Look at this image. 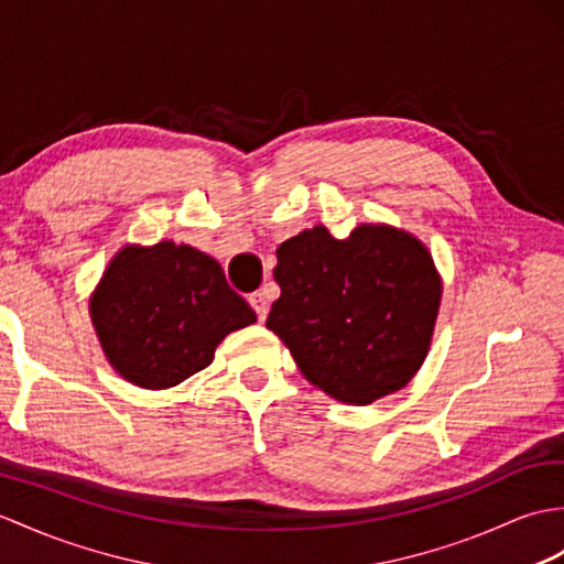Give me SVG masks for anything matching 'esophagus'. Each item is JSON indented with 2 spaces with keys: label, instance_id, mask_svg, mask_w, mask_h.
I'll return each instance as SVG.
<instances>
[{
  "label": "esophagus",
  "instance_id": "esophagus-1",
  "mask_svg": "<svg viewBox=\"0 0 564 564\" xmlns=\"http://www.w3.org/2000/svg\"><path fill=\"white\" fill-rule=\"evenodd\" d=\"M250 305L254 307L259 322H264L267 314H269V297H267V293H264V291L252 293V295H250Z\"/></svg>",
  "mask_w": 564,
  "mask_h": 564
}]
</instances>
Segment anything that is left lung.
Returning a JSON list of instances; mask_svg holds the SVG:
<instances>
[{"mask_svg":"<svg viewBox=\"0 0 564 564\" xmlns=\"http://www.w3.org/2000/svg\"><path fill=\"white\" fill-rule=\"evenodd\" d=\"M276 257L281 297L267 326L305 379L356 405L411 382L442 300L440 273L421 240L368 223L336 240L314 226L285 240Z\"/></svg>","mask_w":564,"mask_h":564,"instance_id":"left-lung-1","label":"left lung"}]
</instances>
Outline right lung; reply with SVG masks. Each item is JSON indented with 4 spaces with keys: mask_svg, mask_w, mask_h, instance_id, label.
<instances>
[{
    "mask_svg": "<svg viewBox=\"0 0 564 564\" xmlns=\"http://www.w3.org/2000/svg\"><path fill=\"white\" fill-rule=\"evenodd\" d=\"M88 310L105 358L141 389L185 382L230 332L257 322L214 257L170 240L122 247Z\"/></svg>",
    "mask_w": 564,
    "mask_h": 564,
    "instance_id": "obj_1",
    "label": "right lung"
}]
</instances>
